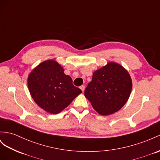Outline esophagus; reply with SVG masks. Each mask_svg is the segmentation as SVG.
I'll use <instances>...</instances> for the list:
<instances>
[{
    "label": "esophagus",
    "instance_id": "obj_1",
    "mask_svg": "<svg viewBox=\"0 0 160 160\" xmlns=\"http://www.w3.org/2000/svg\"><path fill=\"white\" fill-rule=\"evenodd\" d=\"M80 88V89L82 90V91L84 92V88H85V87H84V85H82Z\"/></svg>",
    "mask_w": 160,
    "mask_h": 160
}]
</instances>
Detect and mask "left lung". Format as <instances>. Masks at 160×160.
Wrapping results in <instances>:
<instances>
[{
    "mask_svg": "<svg viewBox=\"0 0 160 160\" xmlns=\"http://www.w3.org/2000/svg\"><path fill=\"white\" fill-rule=\"evenodd\" d=\"M132 86L128 72L120 65L110 62L93 73L84 95L99 114L110 115L125 105Z\"/></svg>",
    "mask_w": 160,
    "mask_h": 160,
    "instance_id": "obj_1",
    "label": "left lung"
}]
</instances>
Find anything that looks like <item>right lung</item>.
Wrapping results in <instances>:
<instances>
[{"mask_svg": "<svg viewBox=\"0 0 160 160\" xmlns=\"http://www.w3.org/2000/svg\"><path fill=\"white\" fill-rule=\"evenodd\" d=\"M63 72L55 61L48 60L39 64L28 76L32 97L40 108L50 113H60L82 92Z\"/></svg>", "mask_w": 160, "mask_h": 160, "instance_id": "1", "label": "right lung"}]
</instances>
